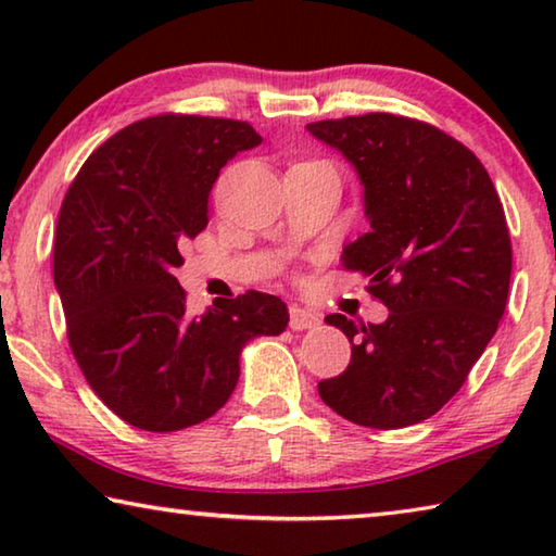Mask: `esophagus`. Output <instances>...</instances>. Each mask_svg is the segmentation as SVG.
<instances>
[{
  "mask_svg": "<svg viewBox=\"0 0 556 556\" xmlns=\"http://www.w3.org/2000/svg\"><path fill=\"white\" fill-rule=\"evenodd\" d=\"M318 324V316L306 312V308H299V306H291L289 308V328L291 331H308V328H316Z\"/></svg>",
  "mask_w": 556,
  "mask_h": 556,
  "instance_id": "1",
  "label": "esophagus"
}]
</instances>
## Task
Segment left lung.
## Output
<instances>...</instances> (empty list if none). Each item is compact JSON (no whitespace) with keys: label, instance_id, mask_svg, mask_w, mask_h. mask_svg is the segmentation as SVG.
I'll return each instance as SVG.
<instances>
[{"label":"left lung","instance_id":"1","mask_svg":"<svg viewBox=\"0 0 556 556\" xmlns=\"http://www.w3.org/2000/svg\"><path fill=\"white\" fill-rule=\"evenodd\" d=\"M306 129L355 166L370 232L341 260L390 312L368 326L326 316L353 348L318 394L353 425H419L460 390L505 314L513 248L503 203L481 159L427 122L370 112Z\"/></svg>","mask_w":556,"mask_h":556}]
</instances>
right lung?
<instances>
[{
  "mask_svg": "<svg viewBox=\"0 0 556 556\" xmlns=\"http://www.w3.org/2000/svg\"><path fill=\"white\" fill-rule=\"evenodd\" d=\"M262 142L223 117L156 115L119 129L80 166L53 242L68 343L92 392L127 425L178 431L213 417L240 378V351L279 336L287 304L262 291L188 314L174 277L208 225L230 159Z\"/></svg>",
  "mask_w": 556,
  "mask_h": 556,
  "instance_id": "obj_1",
  "label": "right lung"
}]
</instances>
